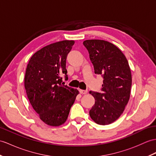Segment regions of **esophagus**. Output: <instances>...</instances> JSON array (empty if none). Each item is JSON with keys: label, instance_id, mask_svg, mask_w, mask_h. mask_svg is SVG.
Wrapping results in <instances>:
<instances>
[{"label": "esophagus", "instance_id": "obj_1", "mask_svg": "<svg viewBox=\"0 0 156 156\" xmlns=\"http://www.w3.org/2000/svg\"><path fill=\"white\" fill-rule=\"evenodd\" d=\"M80 93L82 94H86L88 93V91L87 90H80Z\"/></svg>", "mask_w": 156, "mask_h": 156}]
</instances>
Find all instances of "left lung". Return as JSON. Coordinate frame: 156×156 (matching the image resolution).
I'll return each mask as SVG.
<instances>
[{
    "label": "left lung",
    "mask_w": 156,
    "mask_h": 156,
    "mask_svg": "<svg viewBox=\"0 0 156 156\" xmlns=\"http://www.w3.org/2000/svg\"><path fill=\"white\" fill-rule=\"evenodd\" d=\"M94 72L104 78L100 92L90 91L95 104L90 115L96 124L108 125L120 116L127 105L131 92L132 74L128 62L117 46L103 40H86Z\"/></svg>",
    "instance_id": "obj_1"
}]
</instances>
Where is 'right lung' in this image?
<instances>
[{"label":"right lung","mask_w":156,"mask_h":156,"mask_svg":"<svg viewBox=\"0 0 156 156\" xmlns=\"http://www.w3.org/2000/svg\"><path fill=\"white\" fill-rule=\"evenodd\" d=\"M74 41L49 44L35 52L28 62L24 87L31 106L47 125L59 126L66 121L78 90L62 85L67 80L66 57Z\"/></svg>","instance_id":"right-lung-1"}]
</instances>
